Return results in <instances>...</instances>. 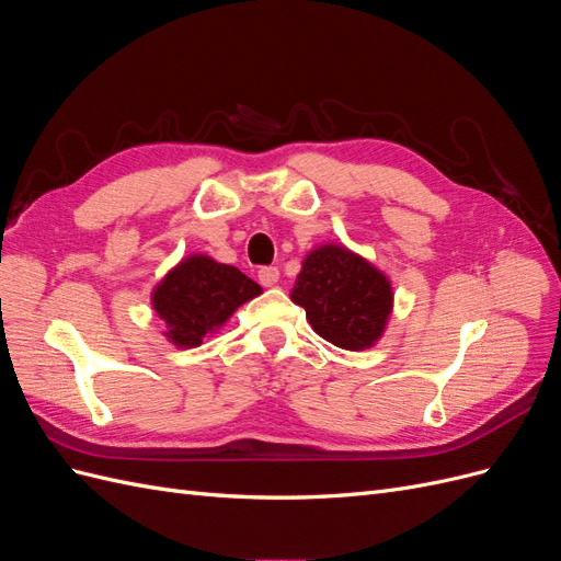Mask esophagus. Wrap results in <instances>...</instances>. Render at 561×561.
I'll list each match as a JSON object with an SVG mask.
<instances>
[{
    "instance_id": "1",
    "label": "esophagus",
    "mask_w": 561,
    "mask_h": 561,
    "mask_svg": "<svg viewBox=\"0 0 561 561\" xmlns=\"http://www.w3.org/2000/svg\"><path fill=\"white\" fill-rule=\"evenodd\" d=\"M257 276H260V283H262L264 287H274V285L278 283L280 271H278L276 266H262Z\"/></svg>"
}]
</instances>
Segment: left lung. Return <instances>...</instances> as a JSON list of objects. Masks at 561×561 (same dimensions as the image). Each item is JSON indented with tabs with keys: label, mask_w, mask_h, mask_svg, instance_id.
Returning <instances> with one entry per match:
<instances>
[{
	"label": "left lung",
	"mask_w": 561,
	"mask_h": 561,
	"mask_svg": "<svg viewBox=\"0 0 561 561\" xmlns=\"http://www.w3.org/2000/svg\"><path fill=\"white\" fill-rule=\"evenodd\" d=\"M309 325L344 351L375 348L393 313V283L379 266L344 243L309 250L290 290Z\"/></svg>",
	"instance_id": "obj_1"
}]
</instances>
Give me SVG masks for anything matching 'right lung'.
I'll return each mask as SVG.
<instances>
[{"label": "right lung", "instance_id": "right-lung-1", "mask_svg": "<svg viewBox=\"0 0 561 561\" xmlns=\"http://www.w3.org/2000/svg\"><path fill=\"white\" fill-rule=\"evenodd\" d=\"M262 287L231 264L206 252L182 257L151 290V309L163 320L161 332L175 348H196L217 334Z\"/></svg>", "mask_w": 561, "mask_h": 561}]
</instances>
